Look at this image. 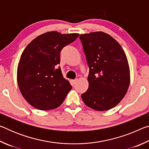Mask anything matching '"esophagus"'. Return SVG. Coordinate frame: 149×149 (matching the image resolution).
Wrapping results in <instances>:
<instances>
[{
	"instance_id": "esophagus-1",
	"label": "esophagus",
	"mask_w": 149,
	"mask_h": 149,
	"mask_svg": "<svg viewBox=\"0 0 149 149\" xmlns=\"http://www.w3.org/2000/svg\"><path fill=\"white\" fill-rule=\"evenodd\" d=\"M77 81V79L72 80V82H73V84H76Z\"/></svg>"
}]
</instances>
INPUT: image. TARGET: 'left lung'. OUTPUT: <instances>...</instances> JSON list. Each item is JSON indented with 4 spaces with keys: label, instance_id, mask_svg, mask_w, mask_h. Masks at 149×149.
I'll return each instance as SVG.
<instances>
[{
    "label": "left lung",
    "instance_id": "left-lung-1",
    "mask_svg": "<svg viewBox=\"0 0 149 149\" xmlns=\"http://www.w3.org/2000/svg\"><path fill=\"white\" fill-rule=\"evenodd\" d=\"M89 68V88L81 95L87 107L106 111L116 107L129 88L130 70L124 51L112 36L102 31L79 35Z\"/></svg>",
    "mask_w": 149,
    "mask_h": 149
}]
</instances>
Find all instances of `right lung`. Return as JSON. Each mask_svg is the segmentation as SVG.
<instances>
[{
  "label": "right lung",
  "instance_id": "add662e5",
  "mask_svg": "<svg viewBox=\"0 0 149 149\" xmlns=\"http://www.w3.org/2000/svg\"><path fill=\"white\" fill-rule=\"evenodd\" d=\"M78 36V33H45L33 40L22 52L17 65V84L24 99L37 109L58 108L71 90L69 81L56 65L60 64L62 49Z\"/></svg>",
  "mask_w": 149,
  "mask_h": 149
}]
</instances>
